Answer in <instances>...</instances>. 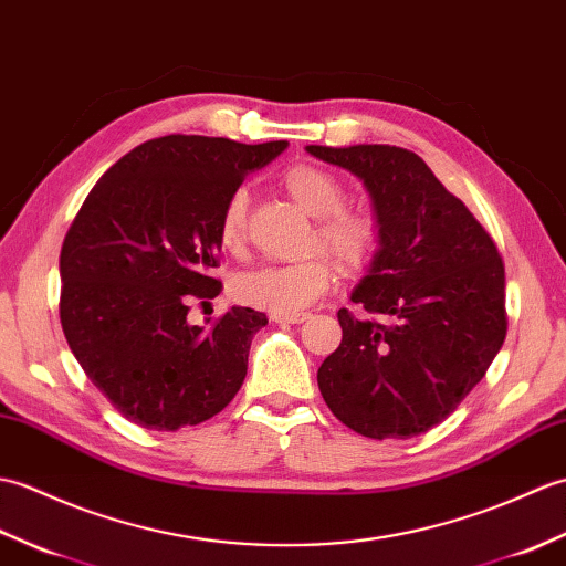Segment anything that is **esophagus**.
Instances as JSON below:
<instances>
[{
	"label": "esophagus",
	"instance_id": "esophagus-1",
	"mask_svg": "<svg viewBox=\"0 0 566 566\" xmlns=\"http://www.w3.org/2000/svg\"><path fill=\"white\" fill-rule=\"evenodd\" d=\"M271 319L279 324H300L307 319V315L305 312H271Z\"/></svg>",
	"mask_w": 566,
	"mask_h": 566
}]
</instances>
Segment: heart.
<instances>
[{"mask_svg":"<svg viewBox=\"0 0 566 566\" xmlns=\"http://www.w3.org/2000/svg\"><path fill=\"white\" fill-rule=\"evenodd\" d=\"M287 196L307 216L317 218V240L329 249L344 269L368 266L382 242V224L370 210L344 208L346 186L336 174L315 165H297L283 174ZM244 188H234L220 212L218 240L230 254H240L247 242ZM334 279L332 261L317 254L297 263H269L237 275L234 293L247 305L269 312H300L329 287Z\"/></svg>","mask_w":566,"mask_h":566,"instance_id":"b5f03b06","label":"heart"}]
</instances>
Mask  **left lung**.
<instances>
[{
  "instance_id": "8db88e82",
  "label": "left lung",
  "mask_w": 566,
  "mask_h": 566,
  "mask_svg": "<svg viewBox=\"0 0 566 566\" xmlns=\"http://www.w3.org/2000/svg\"><path fill=\"white\" fill-rule=\"evenodd\" d=\"M368 188L378 254L338 310L342 344L317 370L338 421L368 438L433 429L484 378L506 338L504 261L472 212L401 147H305Z\"/></svg>"
}]
</instances>
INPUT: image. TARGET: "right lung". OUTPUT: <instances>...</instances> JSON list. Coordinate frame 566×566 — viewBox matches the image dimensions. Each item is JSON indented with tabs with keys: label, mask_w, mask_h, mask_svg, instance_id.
<instances>
[{
	"label": "right lung",
	"mask_w": 566,
	"mask_h": 566,
	"mask_svg": "<svg viewBox=\"0 0 566 566\" xmlns=\"http://www.w3.org/2000/svg\"><path fill=\"white\" fill-rule=\"evenodd\" d=\"M285 147L206 135L147 140L96 181L72 220L60 251L62 332L128 421L177 431L240 392L266 315L232 307L198 326L186 319L188 303L220 295L212 269L224 200Z\"/></svg>",
	"instance_id": "add662e5"
}]
</instances>
